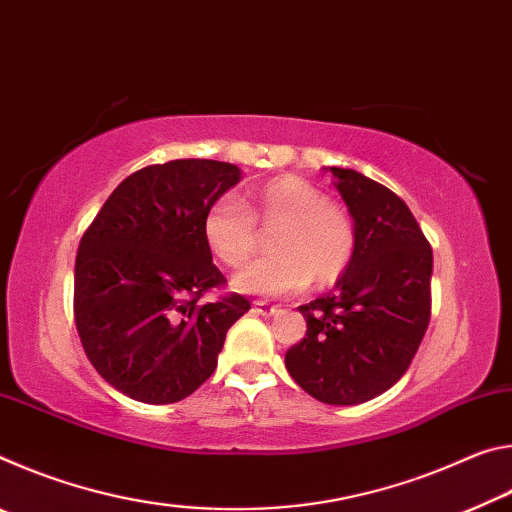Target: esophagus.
I'll list each match as a JSON object with an SVG mask.
<instances>
[{"instance_id":"obj_1","label":"esophagus","mask_w":512,"mask_h":512,"mask_svg":"<svg viewBox=\"0 0 512 512\" xmlns=\"http://www.w3.org/2000/svg\"><path fill=\"white\" fill-rule=\"evenodd\" d=\"M253 307H255V311H259V314H262V316H273L275 311H277V305H268L266 300H255Z\"/></svg>"}]
</instances>
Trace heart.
<instances>
[{"label":"heart","mask_w":512,"mask_h":512,"mask_svg":"<svg viewBox=\"0 0 512 512\" xmlns=\"http://www.w3.org/2000/svg\"><path fill=\"white\" fill-rule=\"evenodd\" d=\"M260 228L271 232V253L239 275L237 287L262 296H284L311 282L329 287L348 271L357 250L350 214L323 189L298 176H280L244 196H221L203 216V237L212 255L241 268L262 246Z\"/></svg>","instance_id":"b5f03b06"}]
</instances>
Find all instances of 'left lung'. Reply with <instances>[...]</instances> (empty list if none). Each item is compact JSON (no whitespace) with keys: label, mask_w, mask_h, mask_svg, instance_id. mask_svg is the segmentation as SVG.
<instances>
[{"label":"left lung","mask_w":512,"mask_h":512,"mask_svg":"<svg viewBox=\"0 0 512 512\" xmlns=\"http://www.w3.org/2000/svg\"><path fill=\"white\" fill-rule=\"evenodd\" d=\"M329 171L354 219L357 250L327 296L298 307L307 332L284 363L318 402L350 406L409 370L431 318L433 253L400 196L354 169Z\"/></svg>","instance_id":"8db88e82"}]
</instances>
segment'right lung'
Wrapping results in <instances>:
<instances>
[{
	"mask_svg": "<svg viewBox=\"0 0 512 512\" xmlns=\"http://www.w3.org/2000/svg\"><path fill=\"white\" fill-rule=\"evenodd\" d=\"M230 162L171 160L128 176L83 232L74 320L83 350L119 393L173 404L212 377L225 334L250 309L225 287L203 216L239 183Z\"/></svg>",
	"mask_w": 512,
	"mask_h": 512,
	"instance_id": "add662e5",
	"label": "right lung"
}]
</instances>
